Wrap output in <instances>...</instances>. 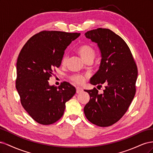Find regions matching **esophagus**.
I'll return each instance as SVG.
<instances>
[{
	"label": "esophagus",
	"instance_id": "esophagus-1",
	"mask_svg": "<svg viewBox=\"0 0 153 153\" xmlns=\"http://www.w3.org/2000/svg\"><path fill=\"white\" fill-rule=\"evenodd\" d=\"M76 93H81L82 92H83V89L81 87H76Z\"/></svg>",
	"mask_w": 153,
	"mask_h": 153
}]
</instances>
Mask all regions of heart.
<instances>
[{"label":"heart","instance_id":"b5f03b06","mask_svg":"<svg viewBox=\"0 0 153 153\" xmlns=\"http://www.w3.org/2000/svg\"><path fill=\"white\" fill-rule=\"evenodd\" d=\"M76 52L84 61H85L86 60L89 59H94L96 55L94 50L92 48L91 46L88 45H82L79 46V47L76 48ZM67 60H68L67 55H64V57L62 59V64H65L66 63ZM70 78L73 82H75L78 84H81L85 81V77L82 75H75L71 76Z\"/></svg>","mask_w":153,"mask_h":153}]
</instances>
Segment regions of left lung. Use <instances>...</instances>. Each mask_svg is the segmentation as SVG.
Masks as SVG:
<instances>
[{"mask_svg":"<svg viewBox=\"0 0 153 153\" xmlns=\"http://www.w3.org/2000/svg\"><path fill=\"white\" fill-rule=\"evenodd\" d=\"M85 36L98 45L101 57L91 84L106 86L102 94L96 88L85 90L90 100L84 108V114L92 124L109 126L123 116L134 98L137 68L128 46L113 31L99 28L87 31Z\"/></svg>","mask_w":153,"mask_h":153,"instance_id":"1","label":"left lung"}]
</instances>
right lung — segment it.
<instances>
[{
  "label": "right lung",
  "instance_id": "obj_1",
  "mask_svg": "<svg viewBox=\"0 0 153 153\" xmlns=\"http://www.w3.org/2000/svg\"><path fill=\"white\" fill-rule=\"evenodd\" d=\"M80 33L42 31L30 38L16 62V88L21 103L30 116L41 124L61 119L66 103L75 95V87L64 82L57 87L48 80L61 66L64 51Z\"/></svg>",
  "mask_w": 153,
  "mask_h": 153
}]
</instances>
